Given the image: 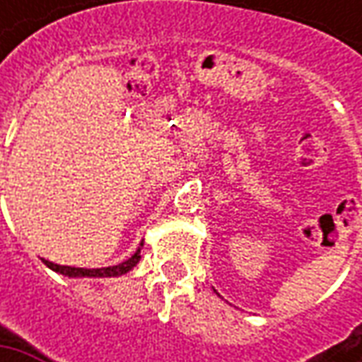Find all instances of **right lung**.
Here are the masks:
<instances>
[{
	"label": "right lung",
	"instance_id": "add662e5",
	"mask_svg": "<svg viewBox=\"0 0 362 362\" xmlns=\"http://www.w3.org/2000/svg\"><path fill=\"white\" fill-rule=\"evenodd\" d=\"M141 259V250H136L129 259L120 262L117 266H108V268H94V270H86V268H72V266H58L52 264L48 259H44V264L48 266L49 270L60 272L64 276H88V278H112V276H122L129 270H132Z\"/></svg>",
	"mask_w": 362,
	"mask_h": 362
}]
</instances>
